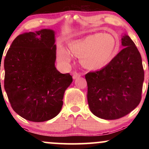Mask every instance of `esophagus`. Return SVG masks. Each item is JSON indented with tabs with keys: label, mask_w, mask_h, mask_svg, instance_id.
Instances as JSON below:
<instances>
[{
	"label": "esophagus",
	"mask_w": 149,
	"mask_h": 149,
	"mask_svg": "<svg viewBox=\"0 0 149 149\" xmlns=\"http://www.w3.org/2000/svg\"><path fill=\"white\" fill-rule=\"evenodd\" d=\"M80 76H81V74H80V73L76 72V71H74V72L73 73V79H76L77 78H78V77H80Z\"/></svg>",
	"instance_id": "34e87169"
}]
</instances>
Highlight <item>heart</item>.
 <instances>
[{"mask_svg":"<svg viewBox=\"0 0 149 149\" xmlns=\"http://www.w3.org/2000/svg\"><path fill=\"white\" fill-rule=\"evenodd\" d=\"M71 52L81 59V63L88 69H98L104 67L113 57L116 49V38L111 34L95 33L84 38L69 46ZM58 60L67 63L71 55L61 48L58 52Z\"/></svg>","mask_w":149,"mask_h":149,"instance_id":"heart-1","label":"heart"}]
</instances>
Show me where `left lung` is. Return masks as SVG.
Segmentation results:
<instances>
[{
    "mask_svg": "<svg viewBox=\"0 0 149 149\" xmlns=\"http://www.w3.org/2000/svg\"><path fill=\"white\" fill-rule=\"evenodd\" d=\"M124 48L102 69L85 75L88 102L92 113L116 120L139 105L144 80L141 54L128 36L122 38Z\"/></svg>",
    "mask_w": 149,
    "mask_h": 149,
    "instance_id": "1",
    "label": "left lung"
}]
</instances>
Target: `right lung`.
<instances>
[{
  "instance_id": "1",
  "label": "right lung",
  "mask_w": 149,
  "mask_h": 149,
  "mask_svg": "<svg viewBox=\"0 0 149 149\" xmlns=\"http://www.w3.org/2000/svg\"><path fill=\"white\" fill-rule=\"evenodd\" d=\"M54 32L42 29L18 36L4 60V88L13 110L33 122L57 116L72 76L54 66ZM1 70V66H0Z\"/></svg>"
}]
</instances>
